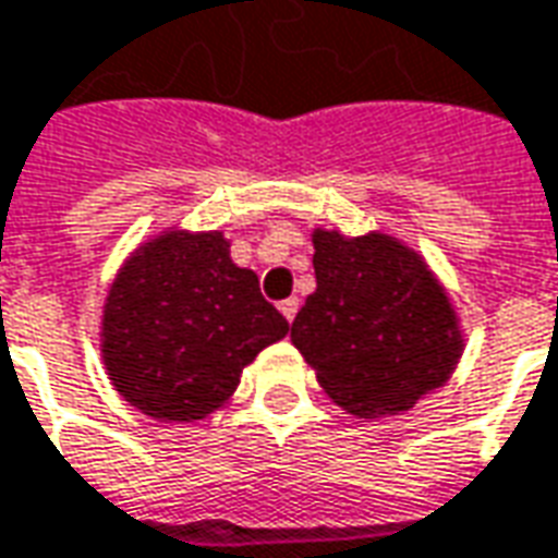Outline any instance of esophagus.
<instances>
[{
  "instance_id": "34e87169",
  "label": "esophagus",
  "mask_w": 558,
  "mask_h": 558,
  "mask_svg": "<svg viewBox=\"0 0 558 558\" xmlns=\"http://www.w3.org/2000/svg\"><path fill=\"white\" fill-rule=\"evenodd\" d=\"M298 310H301V301H298V298H288V301H282V304H279V313L286 316L288 323H294Z\"/></svg>"
}]
</instances>
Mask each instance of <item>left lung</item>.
I'll list each match as a JSON object with an SVG mask.
<instances>
[{
	"instance_id": "8db88e82",
	"label": "left lung",
	"mask_w": 558,
	"mask_h": 558,
	"mask_svg": "<svg viewBox=\"0 0 558 558\" xmlns=\"http://www.w3.org/2000/svg\"><path fill=\"white\" fill-rule=\"evenodd\" d=\"M316 291L291 343L323 390L356 417L414 409L463 353L454 304L427 260L396 235L313 230Z\"/></svg>"
}]
</instances>
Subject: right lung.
Returning <instances> with one entry per match:
<instances>
[{"instance_id": "right-lung-1", "label": "right lung", "mask_w": 558, "mask_h": 558, "mask_svg": "<svg viewBox=\"0 0 558 558\" xmlns=\"http://www.w3.org/2000/svg\"><path fill=\"white\" fill-rule=\"evenodd\" d=\"M288 335L257 276L235 267L220 230H166L116 272L100 356L116 392L156 421H202L227 405L242 368Z\"/></svg>"}]
</instances>
